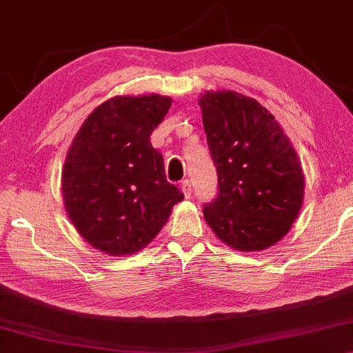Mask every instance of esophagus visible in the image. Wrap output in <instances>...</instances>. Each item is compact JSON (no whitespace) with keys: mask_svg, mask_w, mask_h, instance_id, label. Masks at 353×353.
Segmentation results:
<instances>
[{"mask_svg":"<svg viewBox=\"0 0 353 353\" xmlns=\"http://www.w3.org/2000/svg\"><path fill=\"white\" fill-rule=\"evenodd\" d=\"M181 187H182L183 194H185V198H192V193H193L192 182H190V181H183V182L181 183Z\"/></svg>","mask_w":353,"mask_h":353,"instance_id":"1","label":"esophagus"}]
</instances>
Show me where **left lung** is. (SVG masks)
I'll use <instances>...</instances> for the list:
<instances>
[{
    "instance_id": "obj_1",
    "label": "left lung",
    "mask_w": 353,
    "mask_h": 353,
    "mask_svg": "<svg viewBox=\"0 0 353 353\" xmlns=\"http://www.w3.org/2000/svg\"><path fill=\"white\" fill-rule=\"evenodd\" d=\"M218 193L204 218L218 239L259 251L289 232L303 201L305 177L295 149L267 108L234 91L199 99Z\"/></svg>"
}]
</instances>
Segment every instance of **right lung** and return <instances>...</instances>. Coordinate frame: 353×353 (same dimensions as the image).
Here are the masks:
<instances>
[{
	"instance_id": "1",
	"label": "right lung",
	"mask_w": 353,
	"mask_h": 353,
	"mask_svg": "<svg viewBox=\"0 0 353 353\" xmlns=\"http://www.w3.org/2000/svg\"><path fill=\"white\" fill-rule=\"evenodd\" d=\"M171 99L117 96L83 122L65 157L63 198L83 239L111 256L152 240L183 193L166 181L163 155L150 144Z\"/></svg>"
}]
</instances>
